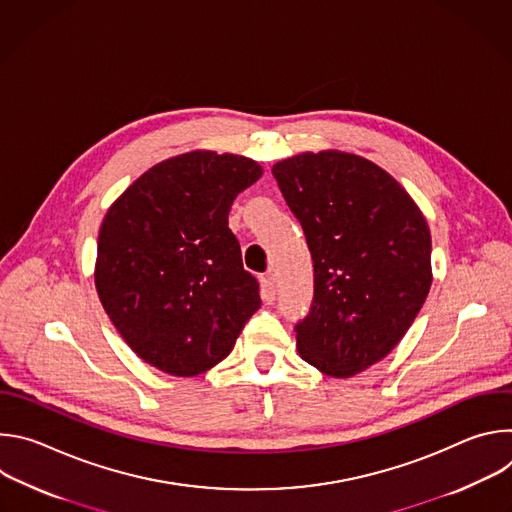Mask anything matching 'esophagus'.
Returning <instances> with one entry per match:
<instances>
[{"instance_id": "34e87169", "label": "esophagus", "mask_w": 512, "mask_h": 512, "mask_svg": "<svg viewBox=\"0 0 512 512\" xmlns=\"http://www.w3.org/2000/svg\"><path fill=\"white\" fill-rule=\"evenodd\" d=\"M261 283V300L265 304H273L275 302V281L271 275H265L259 279Z\"/></svg>"}]
</instances>
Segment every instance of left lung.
<instances>
[{"mask_svg":"<svg viewBox=\"0 0 512 512\" xmlns=\"http://www.w3.org/2000/svg\"><path fill=\"white\" fill-rule=\"evenodd\" d=\"M314 261V300L296 330L300 356L330 377L385 358L431 285V237L411 196L373 162L340 152L273 166Z\"/></svg>","mask_w":512,"mask_h":512,"instance_id":"left-lung-1","label":"left lung"}]
</instances>
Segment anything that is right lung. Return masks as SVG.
<instances>
[{"label":"right lung","instance_id":"1","mask_svg":"<svg viewBox=\"0 0 512 512\" xmlns=\"http://www.w3.org/2000/svg\"><path fill=\"white\" fill-rule=\"evenodd\" d=\"M261 174L243 156L192 152L145 172L109 208L95 285L113 326L152 367L174 377L212 369L259 310L229 212Z\"/></svg>","mask_w":512,"mask_h":512}]
</instances>
